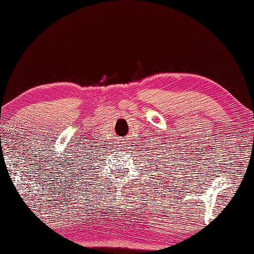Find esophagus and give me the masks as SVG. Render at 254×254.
I'll use <instances>...</instances> for the list:
<instances>
[{
  "label": "esophagus",
  "mask_w": 254,
  "mask_h": 254,
  "mask_svg": "<svg viewBox=\"0 0 254 254\" xmlns=\"http://www.w3.org/2000/svg\"><path fill=\"white\" fill-rule=\"evenodd\" d=\"M119 146H120L121 149H125V148H127V145L125 144V141H121V142H120V144H119Z\"/></svg>",
  "instance_id": "34e87169"
}]
</instances>
